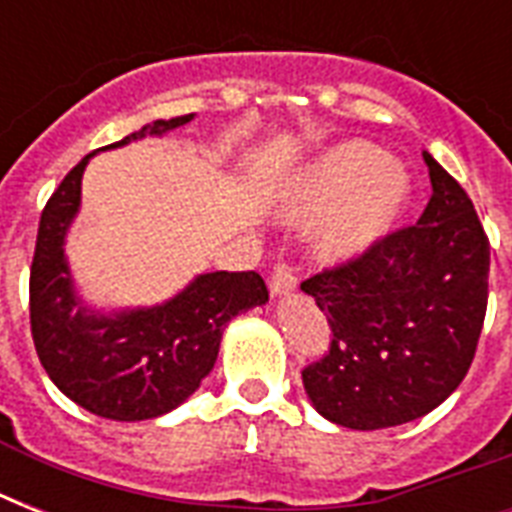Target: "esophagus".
Listing matches in <instances>:
<instances>
[{"label":"esophagus","mask_w":512,"mask_h":512,"mask_svg":"<svg viewBox=\"0 0 512 512\" xmlns=\"http://www.w3.org/2000/svg\"><path fill=\"white\" fill-rule=\"evenodd\" d=\"M268 287H271V295H276V297L289 295V292L297 287L295 268H292L289 263L276 265V268H273V273H271V281H268Z\"/></svg>","instance_id":"34e87169"}]
</instances>
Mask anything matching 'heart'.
<instances>
[{
  "instance_id": "heart-1",
  "label": "heart",
  "mask_w": 512,
  "mask_h": 512,
  "mask_svg": "<svg viewBox=\"0 0 512 512\" xmlns=\"http://www.w3.org/2000/svg\"><path fill=\"white\" fill-rule=\"evenodd\" d=\"M409 193L396 164L366 143L332 148L300 185L289 204L297 223L319 225V252L329 260L361 255L393 228Z\"/></svg>"
}]
</instances>
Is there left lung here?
Wrapping results in <instances>:
<instances>
[{
    "instance_id": "obj_1",
    "label": "left lung",
    "mask_w": 512,
    "mask_h": 512,
    "mask_svg": "<svg viewBox=\"0 0 512 512\" xmlns=\"http://www.w3.org/2000/svg\"><path fill=\"white\" fill-rule=\"evenodd\" d=\"M428 164V207L414 225L300 284L327 313L332 342L303 369L316 412L380 430L433 412L465 380L489 300V239L473 201Z\"/></svg>"
}]
</instances>
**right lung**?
<instances>
[{
	"mask_svg": "<svg viewBox=\"0 0 512 512\" xmlns=\"http://www.w3.org/2000/svg\"><path fill=\"white\" fill-rule=\"evenodd\" d=\"M191 119L193 114L156 119L106 148L164 135ZM90 156L63 177L39 220L28 281L36 356L60 393L87 412L119 422L154 420L199 388L215 366L228 321L265 305L268 287L255 271H215L196 276L180 295L154 308L90 311L76 295L63 252Z\"/></svg>",
	"mask_w": 512,
	"mask_h": 512,
	"instance_id": "right-lung-1",
	"label": "right lung"
}]
</instances>
